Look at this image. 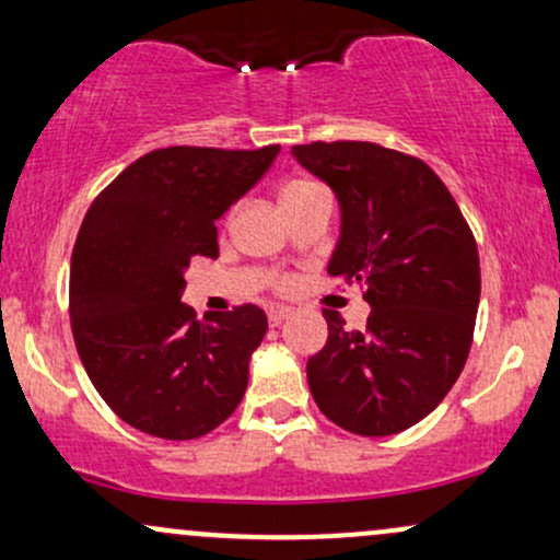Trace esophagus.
I'll use <instances>...</instances> for the list:
<instances>
[{"mask_svg": "<svg viewBox=\"0 0 560 560\" xmlns=\"http://www.w3.org/2000/svg\"><path fill=\"white\" fill-rule=\"evenodd\" d=\"M289 316H292V307H284V305L271 307V311H268V320H271V326H281Z\"/></svg>", "mask_w": 560, "mask_h": 560, "instance_id": "34e87169", "label": "esophagus"}]
</instances>
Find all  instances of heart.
Segmentation results:
<instances>
[{
  "mask_svg": "<svg viewBox=\"0 0 560 560\" xmlns=\"http://www.w3.org/2000/svg\"><path fill=\"white\" fill-rule=\"evenodd\" d=\"M311 189H316V184H311V182H289L284 189H281V202H287V199H292V197L305 195V191H311ZM226 221H229V218H226ZM289 284H292V281H289L287 276H276V279H273V287L276 289H289Z\"/></svg>",
  "mask_w": 560,
  "mask_h": 560,
  "instance_id": "obj_1",
  "label": "heart"
}]
</instances>
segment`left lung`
Returning <instances> with one entry per match:
<instances>
[{"instance_id":"left-lung-1","label":"left lung","mask_w":560,"mask_h":560,"mask_svg":"<svg viewBox=\"0 0 560 560\" xmlns=\"http://www.w3.org/2000/svg\"><path fill=\"white\" fill-rule=\"evenodd\" d=\"M342 205L329 273L363 289V331L324 311L329 339L307 361L326 419L361 436L413 427L458 382L481 292L479 249L458 202L427 163L374 141L294 144Z\"/></svg>"}]
</instances>
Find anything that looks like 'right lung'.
I'll return each instance as SVG.
<instances>
[{
    "instance_id": "1",
    "label": "right lung",
    "mask_w": 560,
    "mask_h": 560,
    "mask_svg": "<svg viewBox=\"0 0 560 560\" xmlns=\"http://www.w3.org/2000/svg\"><path fill=\"white\" fill-rule=\"evenodd\" d=\"M279 150H152L83 215L70 258V329L94 389L128 427L197 440L242 402L266 313L236 305L199 320L182 302L184 271L195 258H218L215 221Z\"/></svg>"
}]
</instances>
